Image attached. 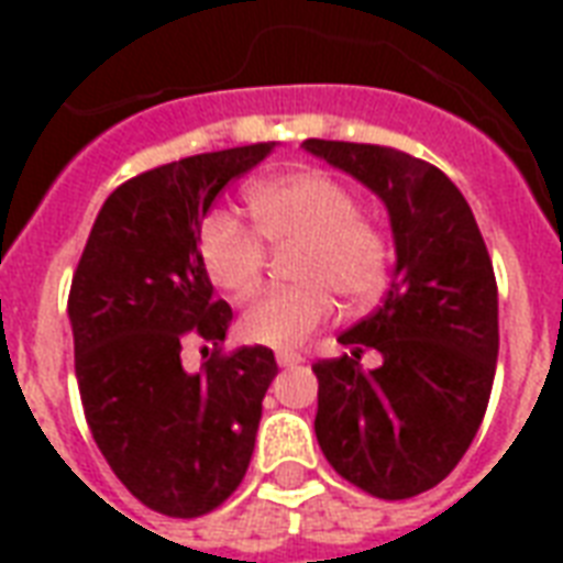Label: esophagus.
Masks as SVG:
<instances>
[{"label": "esophagus", "instance_id": "obj_1", "mask_svg": "<svg viewBox=\"0 0 563 563\" xmlns=\"http://www.w3.org/2000/svg\"><path fill=\"white\" fill-rule=\"evenodd\" d=\"M301 362H305V355L295 353V350H280V353H277V365H280V367L301 365Z\"/></svg>", "mask_w": 563, "mask_h": 563}]
</instances>
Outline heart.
Segmentation results:
<instances>
[{
    "instance_id": "b5f03b06",
    "label": "heart",
    "mask_w": 563,
    "mask_h": 563,
    "mask_svg": "<svg viewBox=\"0 0 563 563\" xmlns=\"http://www.w3.org/2000/svg\"><path fill=\"white\" fill-rule=\"evenodd\" d=\"M253 229L229 210H210L198 225V262L208 280L232 298H246L262 280L265 243L289 250L292 289L258 295L241 317L250 343L289 350L325 325L341 298L350 310L377 301L391 268V241L383 225L358 213L353 189L322 172H289L250 186Z\"/></svg>"
}]
</instances>
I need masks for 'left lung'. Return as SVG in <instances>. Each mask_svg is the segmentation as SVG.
<instances>
[{"label":"left lung","instance_id":"8db88e82","mask_svg":"<svg viewBox=\"0 0 563 563\" xmlns=\"http://www.w3.org/2000/svg\"><path fill=\"white\" fill-rule=\"evenodd\" d=\"M307 153L383 198L395 274L383 305L313 365L317 440L346 483L383 500L443 483L479 431L497 367V283L471 205L446 174L377 144L307 139ZM377 349L384 365L357 358Z\"/></svg>","mask_w":563,"mask_h":563}]
</instances>
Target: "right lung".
I'll use <instances>...</instances> for the list:
<instances>
[{
  "label": "right lung",
  "mask_w": 563,
  "mask_h": 563,
  "mask_svg": "<svg viewBox=\"0 0 563 563\" xmlns=\"http://www.w3.org/2000/svg\"><path fill=\"white\" fill-rule=\"evenodd\" d=\"M271 150L274 141L198 153L117 186L71 277L75 377L92 440L117 479L172 519L205 516L241 485L277 377L268 346L222 353L232 307L213 298L196 250L213 198ZM192 336L214 343L196 375L179 362Z\"/></svg>",
  "instance_id": "right-lung-1"
}]
</instances>
